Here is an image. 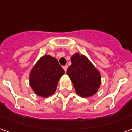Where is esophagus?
<instances>
[{"mask_svg":"<svg viewBox=\"0 0 132 132\" xmlns=\"http://www.w3.org/2000/svg\"><path fill=\"white\" fill-rule=\"evenodd\" d=\"M63 69H64V71H66V70H67V69H68V66H64L63 67Z\"/></svg>","mask_w":132,"mask_h":132,"instance_id":"1","label":"esophagus"}]
</instances>
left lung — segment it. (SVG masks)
<instances>
[{"label": "left lung", "instance_id": "left-lung-1", "mask_svg": "<svg viewBox=\"0 0 132 132\" xmlns=\"http://www.w3.org/2000/svg\"><path fill=\"white\" fill-rule=\"evenodd\" d=\"M71 65L66 73L72 81L76 92L82 97H89L98 91L101 76L89 60L76 53L71 57Z\"/></svg>", "mask_w": 132, "mask_h": 132}]
</instances>
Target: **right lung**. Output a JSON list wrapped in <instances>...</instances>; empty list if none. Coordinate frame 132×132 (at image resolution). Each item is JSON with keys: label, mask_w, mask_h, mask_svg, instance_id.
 <instances>
[{"label": "right lung", "mask_w": 132, "mask_h": 132, "mask_svg": "<svg viewBox=\"0 0 132 132\" xmlns=\"http://www.w3.org/2000/svg\"><path fill=\"white\" fill-rule=\"evenodd\" d=\"M65 73L57 59L45 55L38 60L30 73V85L34 92L42 97L52 95L58 81Z\"/></svg>", "instance_id": "1"}]
</instances>
